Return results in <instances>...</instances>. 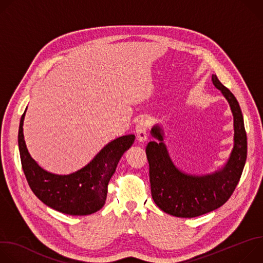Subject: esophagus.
I'll use <instances>...</instances> for the list:
<instances>
[{"label": "esophagus", "instance_id": "obj_1", "mask_svg": "<svg viewBox=\"0 0 263 263\" xmlns=\"http://www.w3.org/2000/svg\"><path fill=\"white\" fill-rule=\"evenodd\" d=\"M149 127V122L147 119H141L137 124H136V127H135V130H136V134H137V139L140 141V142H143L146 140V137H147V129Z\"/></svg>", "mask_w": 263, "mask_h": 263}]
</instances>
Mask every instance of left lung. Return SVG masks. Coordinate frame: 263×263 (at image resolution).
Masks as SVG:
<instances>
[{"instance_id":"left-lung-1","label":"left lung","mask_w":263,"mask_h":263,"mask_svg":"<svg viewBox=\"0 0 263 263\" xmlns=\"http://www.w3.org/2000/svg\"><path fill=\"white\" fill-rule=\"evenodd\" d=\"M211 80L228 101L233 115L234 145L224 165L201 176L179 170L168 154L159 125L151 130L157 140L149 141L145 147L152 198L162 211L177 217H196L222 206L233 194L246 164L247 133L239 104L216 74H212Z\"/></svg>"}]
</instances>
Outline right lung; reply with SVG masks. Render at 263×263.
I'll list each match as a JSON object with an SVG mask.
<instances>
[{
	"label": "right lung",
	"instance_id": "right-lung-1",
	"mask_svg": "<svg viewBox=\"0 0 263 263\" xmlns=\"http://www.w3.org/2000/svg\"><path fill=\"white\" fill-rule=\"evenodd\" d=\"M26 110L20 122L18 148L22 167L34 195L47 206L69 215H88L100 210L107 198L108 182L123 154L134 142L135 135L110 141L79 171L56 175L41 167L28 152L23 132Z\"/></svg>",
	"mask_w": 263,
	"mask_h": 263
}]
</instances>
